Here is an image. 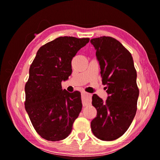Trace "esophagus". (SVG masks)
Segmentation results:
<instances>
[{"label":"esophagus","mask_w":160,"mask_h":160,"mask_svg":"<svg viewBox=\"0 0 160 160\" xmlns=\"http://www.w3.org/2000/svg\"><path fill=\"white\" fill-rule=\"evenodd\" d=\"M82 96L83 106H87V105L90 103L91 99H92V95H91V94L87 93V92H82Z\"/></svg>","instance_id":"esophagus-1"}]
</instances>
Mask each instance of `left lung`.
<instances>
[{"label": "left lung", "instance_id": "8db88e82", "mask_svg": "<svg viewBox=\"0 0 160 160\" xmlns=\"http://www.w3.org/2000/svg\"><path fill=\"white\" fill-rule=\"evenodd\" d=\"M90 42L96 49L102 84L108 94L106 101L93 95L92 104L97 117L91 122V129L98 138L111 141L124 134L136 113L137 72L130 52L117 39L102 36Z\"/></svg>", "mask_w": 160, "mask_h": 160}]
</instances>
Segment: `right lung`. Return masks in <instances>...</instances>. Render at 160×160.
<instances>
[{"instance_id": "obj_1", "label": "right lung", "mask_w": 160, "mask_h": 160, "mask_svg": "<svg viewBox=\"0 0 160 160\" xmlns=\"http://www.w3.org/2000/svg\"><path fill=\"white\" fill-rule=\"evenodd\" d=\"M89 38L63 36L43 45L29 70L25 107L37 133L47 141L65 139L82 108L81 92L62 89L72 73L71 61Z\"/></svg>"}]
</instances>
